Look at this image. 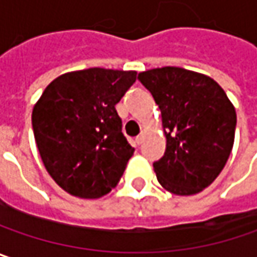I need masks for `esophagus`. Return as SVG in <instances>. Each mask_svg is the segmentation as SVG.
<instances>
[{
	"label": "esophagus",
	"instance_id": "34e87169",
	"mask_svg": "<svg viewBox=\"0 0 257 257\" xmlns=\"http://www.w3.org/2000/svg\"><path fill=\"white\" fill-rule=\"evenodd\" d=\"M143 141H144V132H141V134H140V135L135 138V143L138 144V145H141V144H143Z\"/></svg>",
	"mask_w": 257,
	"mask_h": 257
}]
</instances>
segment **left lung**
Wrapping results in <instances>:
<instances>
[{
    "label": "left lung",
    "mask_w": 257,
    "mask_h": 257,
    "mask_svg": "<svg viewBox=\"0 0 257 257\" xmlns=\"http://www.w3.org/2000/svg\"><path fill=\"white\" fill-rule=\"evenodd\" d=\"M138 80L159 104L167 140L164 156L153 164L160 185L182 196L204 190L233 150V103L211 77L179 67L148 69Z\"/></svg>",
    "instance_id": "1"
}]
</instances>
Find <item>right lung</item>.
<instances>
[{"label": "right lung", "instance_id": "add662e5", "mask_svg": "<svg viewBox=\"0 0 257 257\" xmlns=\"http://www.w3.org/2000/svg\"><path fill=\"white\" fill-rule=\"evenodd\" d=\"M135 71L88 68L59 75L33 107L40 159L74 196L94 199L119 183L134 148L114 106L135 83Z\"/></svg>", "mask_w": 257, "mask_h": 257}]
</instances>
